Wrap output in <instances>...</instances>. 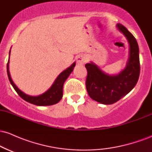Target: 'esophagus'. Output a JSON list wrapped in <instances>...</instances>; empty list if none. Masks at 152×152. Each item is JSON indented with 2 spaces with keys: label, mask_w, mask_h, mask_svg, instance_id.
<instances>
[{
  "label": "esophagus",
  "mask_w": 152,
  "mask_h": 152,
  "mask_svg": "<svg viewBox=\"0 0 152 152\" xmlns=\"http://www.w3.org/2000/svg\"><path fill=\"white\" fill-rule=\"evenodd\" d=\"M86 61V58L83 55H80L76 58V62L79 65H82V64H84Z\"/></svg>",
  "instance_id": "1"
}]
</instances>
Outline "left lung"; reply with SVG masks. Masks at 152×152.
I'll list each match as a JSON object with an SVG mask.
<instances>
[{"label":"left lung","instance_id":"8db88e82","mask_svg":"<svg viewBox=\"0 0 152 152\" xmlns=\"http://www.w3.org/2000/svg\"><path fill=\"white\" fill-rule=\"evenodd\" d=\"M117 27L129 43V58L126 68L118 75L111 76L103 72L92 62L85 65L87 70V92L92 99L103 104H114L126 96L136 86L140 74L137 40L121 23H118Z\"/></svg>","mask_w":152,"mask_h":152}]
</instances>
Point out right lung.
Listing matches in <instances>:
<instances>
[{"label":"right lung","mask_w":152,"mask_h":152,"mask_svg":"<svg viewBox=\"0 0 152 152\" xmlns=\"http://www.w3.org/2000/svg\"><path fill=\"white\" fill-rule=\"evenodd\" d=\"M75 66H76V64L74 63L70 67H69L65 71H63L61 74H60V75L57 77L56 81H54L53 84L52 85V86L50 87L49 89L46 92H45V93H43L40 96H32L27 95V94H24L23 92L21 91L18 87L15 86V83H13V80L11 79L10 75L9 59H8V64H7V74H8V79H9L11 85L14 88L17 94L23 100L36 106H50L57 104L62 99L64 83L66 80L67 79V78L69 76V75L71 74V73L74 70Z\"/></svg>","instance_id":"add662e5"}]
</instances>
